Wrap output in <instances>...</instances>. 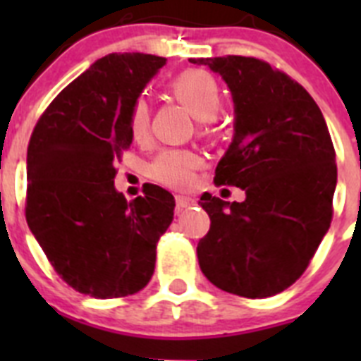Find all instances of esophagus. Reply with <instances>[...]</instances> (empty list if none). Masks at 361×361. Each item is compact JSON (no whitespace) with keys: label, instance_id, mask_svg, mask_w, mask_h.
Listing matches in <instances>:
<instances>
[{"label":"esophagus","instance_id":"34e87169","mask_svg":"<svg viewBox=\"0 0 361 361\" xmlns=\"http://www.w3.org/2000/svg\"><path fill=\"white\" fill-rule=\"evenodd\" d=\"M175 202H177L178 212H183V209L193 206V204H195V199H191V197H186V195H177L175 197Z\"/></svg>","mask_w":361,"mask_h":361}]
</instances>
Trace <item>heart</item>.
Segmentation results:
<instances>
[{"mask_svg":"<svg viewBox=\"0 0 361 361\" xmlns=\"http://www.w3.org/2000/svg\"><path fill=\"white\" fill-rule=\"evenodd\" d=\"M177 95L197 119L212 121L222 104L219 82L202 70H188L171 82ZM149 110L146 101H135L130 111V132L135 139H142L148 132ZM200 159L188 149H166L159 153L149 166V177L168 188H188L193 183V173L199 168Z\"/></svg>","mask_w":361,"mask_h":361,"instance_id":"1","label":"heart"}]
</instances>
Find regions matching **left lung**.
Instances as JSON below:
<instances>
[{
  "label": "left lung",
  "mask_w": 361,
  "mask_h": 361,
  "mask_svg": "<svg viewBox=\"0 0 361 361\" xmlns=\"http://www.w3.org/2000/svg\"><path fill=\"white\" fill-rule=\"evenodd\" d=\"M231 92L233 139L215 183L245 191L242 202L204 193L212 226L199 266L222 291L266 298L309 266L331 226L336 155L320 108L304 86L255 57L191 59Z\"/></svg>",
  "instance_id": "left-lung-1"
}]
</instances>
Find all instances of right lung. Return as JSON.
Returning a JSON list of instances; mask_svg holds the SVG:
<instances>
[{
	"mask_svg": "<svg viewBox=\"0 0 361 361\" xmlns=\"http://www.w3.org/2000/svg\"><path fill=\"white\" fill-rule=\"evenodd\" d=\"M166 65L141 52L108 54L44 110L27 152V222L41 250L75 291L119 298L141 291L175 199L148 184L132 202L114 186L128 148L130 111Z\"/></svg>",
	"mask_w": 361,
	"mask_h": 361,
	"instance_id": "add662e5",
	"label": "right lung"
}]
</instances>
